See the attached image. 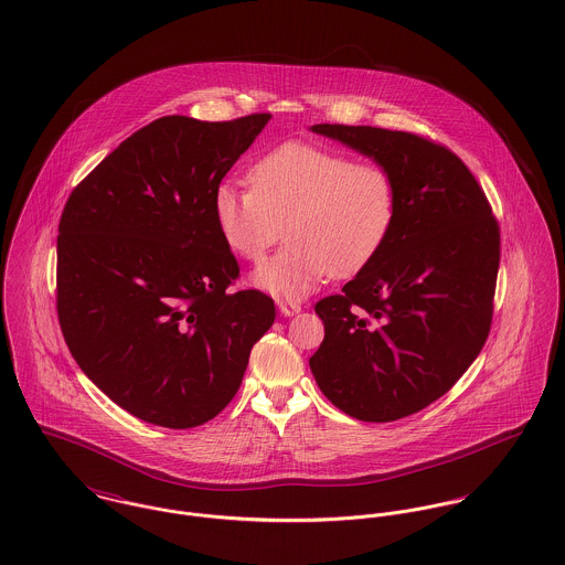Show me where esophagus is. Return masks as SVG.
<instances>
[{"mask_svg":"<svg viewBox=\"0 0 565 565\" xmlns=\"http://www.w3.org/2000/svg\"><path fill=\"white\" fill-rule=\"evenodd\" d=\"M278 309H280V313H282L285 318H291V316H296V313L302 311V307H300L298 302H291V300H280V302H278Z\"/></svg>","mask_w":565,"mask_h":565,"instance_id":"esophagus-1","label":"esophagus"}]
</instances>
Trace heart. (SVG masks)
I'll use <instances>...</instances> for the list:
<instances>
[{
  "label": "heart",
  "mask_w": 565,
  "mask_h": 565,
  "mask_svg": "<svg viewBox=\"0 0 565 565\" xmlns=\"http://www.w3.org/2000/svg\"><path fill=\"white\" fill-rule=\"evenodd\" d=\"M398 211L392 171L379 162L289 141L249 169V186L222 182L213 215L222 242L258 263L280 239L289 243L263 263L254 282L276 296L300 298L328 274H359L387 242Z\"/></svg>",
  "instance_id": "heart-1"
}]
</instances>
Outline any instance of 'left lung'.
I'll return each mask as SVG.
<instances>
[{"label": "left lung", "instance_id": "left-lung-1", "mask_svg": "<svg viewBox=\"0 0 565 565\" xmlns=\"http://www.w3.org/2000/svg\"><path fill=\"white\" fill-rule=\"evenodd\" d=\"M387 167L398 189L381 252L316 313L309 359L323 396L363 422H394L441 398L483 350L500 265V226L483 186L433 139L372 126L318 124Z\"/></svg>", "mask_w": 565, "mask_h": 565}]
</instances>
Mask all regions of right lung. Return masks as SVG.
<instances>
[{"instance_id":"add662e5","label":"right lung","mask_w":565,"mask_h":565,"mask_svg":"<svg viewBox=\"0 0 565 565\" xmlns=\"http://www.w3.org/2000/svg\"><path fill=\"white\" fill-rule=\"evenodd\" d=\"M269 117H161L99 162L63 209V337L82 372L143 422L213 419L274 323L269 296L231 291L239 263L213 215L215 189Z\"/></svg>"}]
</instances>
